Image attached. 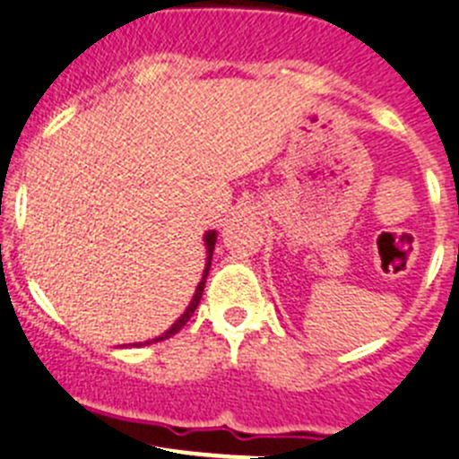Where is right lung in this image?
Returning a JSON list of instances; mask_svg holds the SVG:
<instances>
[{
	"label": "right lung",
	"mask_w": 459,
	"mask_h": 459,
	"mask_svg": "<svg viewBox=\"0 0 459 459\" xmlns=\"http://www.w3.org/2000/svg\"><path fill=\"white\" fill-rule=\"evenodd\" d=\"M214 242H217V233H214V230H208V233H205V247H208V263H205V270H204V279L199 281V286H196V292H194V297H192V301H189V307L185 308V313L183 316L178 317V320L173 322L171 327L167 329V332L162 333V336H158V338H152V341H146L143 342V345H151V342H158V341H167V338H171L173 333H178L180 329L185 327V322L189 320V317H192V313L196 311V307H199V301H201V295H204V288H205V279H208V270H210V260H212V251H214ZM139 345H142V342H139Z\"/></svg>",
	"instance_id": "right-lung-1"
}]
</instances>
